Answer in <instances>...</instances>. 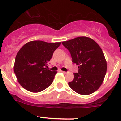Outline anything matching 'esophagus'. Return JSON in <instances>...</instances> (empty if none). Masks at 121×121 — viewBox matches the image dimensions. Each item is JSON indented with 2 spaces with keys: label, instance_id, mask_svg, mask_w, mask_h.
Returning a JSON list of instances; mask_svg holds the SVG:
<instances>
[{
  "label": "esophagus",
  "instance_id": "obj_1",
  "mask_svg": "<svg viewBox=\"0 0 121 121\" xmlns=\"http://www.w3.org/2000/svg\"><path fill=\"white\" fill-rule=\"evenodd\" d=\"M60 71L61 72V73H63V74H67V72H65V71H61V70H60Z\"/></svg>",
  "mask_w": 121,
  "mask_h": 121
}]
</instances>
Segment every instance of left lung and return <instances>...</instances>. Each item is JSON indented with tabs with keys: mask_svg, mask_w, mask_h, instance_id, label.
I'll return each mask as SVG.
<instances>
[{
	"mask_svg": "<svg viewBox=\"0 0 121 121\" xmlns=\"http://www.w3.org/2000/svg\"><path fill=\"white\" fill-rule=\"evenodd\" d=\"M62 44L70 52L73 63L78 65V73H74V80L68 82L69 87L81 95L97 91L103 82L107 69V61L99 46L85 36Z\"/></svg>",
	"mask_w": 121,
	"mask_h": 121,
	"instance_id": "1",
	"label": "left lung"
}]
</instances>
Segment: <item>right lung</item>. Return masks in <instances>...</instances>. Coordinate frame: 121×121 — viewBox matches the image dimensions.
<instances>
[{
  "mask_svg": "<svg viewBox=\"0 0 121 121\" xmlns=\"http://www.w3.org/2000/svg\"><path fill=\"white\" fill-rule=\"evenodd\" d=\"M61 44L35 40L27 43L19 50L14 72L23 88L30 92H39L52 84L57 71H52L45 67Z\"/></svg>",
  "mask_w": 121,
  "mask_h": 121,
  "instance_id": "add662e5",
  "label": "right lung"
}]
</instances>
